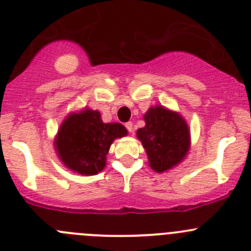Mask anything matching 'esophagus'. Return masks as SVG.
Wrapping results in <instances>:
<instances>
[{"label":"esophagus","instance_id":"obj_1","mask_svg":"<svg viewBox=\"0 0 251 251\" xmlns=\"http://www.w3.org/2000/svg\"><path fill=\"white\" fill-rule=\"evenodd\" d=\"M125 127L127 128L128 132H132V131H133V124L131 123V121H128V123L125 124Z\"/></svg>","mask_w":251,"mask_h":251}]
</instances>
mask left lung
I'll use <instances>...</instances> for the list:
<instances>
[{
	"label": "left lung",
	"mask_w": 251,
	"mask_h": 251,
	"mask_svg": "<svg viewBox=\"0 0 251 251\" xmlns=\"http://www.w3.org/2000/svg\"><path fill=\"white\" fill-rule=\"evenodd\" d=\"M146 126L137 130L148 155L149 166L156 173H165L181 163L191 146L186 120L178 113L163 105L151 107L144 114Z\"/></svg>",
	"instance_id": "left-lung-1"
}]
</instances>
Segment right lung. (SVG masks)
I'll return each instance as SVG.
<instances>
[{
  "label": "right lung",
  "instance_id": "add662e5",
  "mask_svg": "<svg viewBox=\"0 0 251 251\" xmlns=\"http://www.w3.org/2000/svg\"><path fill=\"white\" fill-rule=\"evenodd\" d=\"M127 135L121 124H104L100 111L83 109L67 116L54 140L62 163L74 173L96 175L104 169L114 140Z\"/></svg>",
  "mask_w": 251,
  "mask_h": 251
}]
</instances>
